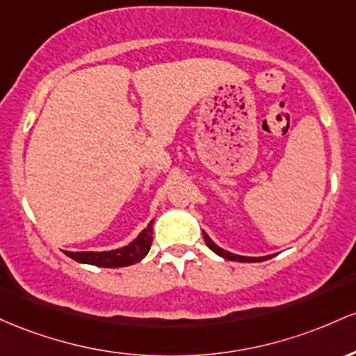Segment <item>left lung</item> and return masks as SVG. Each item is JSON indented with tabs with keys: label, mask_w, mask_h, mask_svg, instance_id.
I'll return each instance as SVG.
<instances>
[{
	"label": "left lung",
	"mask_w": 356,
	"mask_h": 356,
	"mask_svg": "<svg viewBox=\"0 0 356 356\" xmlns=\"http://www.w3.org/2000/svg\"><path fill=\"white\" fill-rule=\"evenodd\" d=\"M203 238H205V243L210 247L211 250H213L215 254L220 255V257L227 259V261H237V262H262V261H267V259L274 257V255H264V257H245V255H237V254H232L229 250H223L222 247H218L217 243H215L209 235L203 232Z\"/></svg>",
	"instance_id": "1"
}]
</instances>
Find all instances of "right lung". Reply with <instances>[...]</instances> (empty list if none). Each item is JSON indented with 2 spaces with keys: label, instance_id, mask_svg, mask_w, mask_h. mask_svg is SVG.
Instances as JSON below:
<instances>
[{
  "label": "right lung",
  "instance_id": "right-lung-1",
  "mask_svg": "<svg viewBox=\"0 0 356 356\" xmlns=\"http://www.w3.org/2000/svg\"><path fill=\"white\" fill-rule=\"evenodd\" d=\"M153 223L151 220L147 227L133 242L115 250H106V252H69L65 250V255H69L74 261L81 264H90L99 267H126L133 266L146 257L149 252L151 243H153Z\"/></svg>",
  "mask_w": 356,
  "mask_h": 356
}]
</instances>
